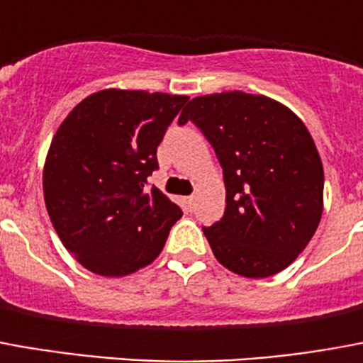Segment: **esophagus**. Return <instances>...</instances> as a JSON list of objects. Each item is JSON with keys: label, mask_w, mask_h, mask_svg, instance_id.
Wrapping results in <instances>:
<instances>
[{"label": "esophagus", "mask_w": 363, "mask_h": 363, "mask_svg": "<svg viewBox=\"0 0 363 363\" xmlns=\"http://www.w3.org/2000/svg\"><path fill=\"white\" fill-rule=\"evenodd\" d=\"M184 203H186V209L192 211L196 208V196H189V198H184Z\"/></svg>", "instance_id": "esophagus-1"}]
</instances>
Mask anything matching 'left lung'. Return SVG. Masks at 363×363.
Instances as JSON below:
<instances>
[{"instance_id": "left-lung-1", "label": "left lung", "mask_w": 363, "mask_h": 363, "mask_svg": "<svg viewBox=\"0 0 363 363\" xmlns=\"http://www.w3.org/2000/svg\"><path fill=\"white\" fill-rule=\"evenodd\" d=\"M216 150L225 213L203 235L217 262L242 277H271L296 259L323 211V165L304 123L265 96L221 92L184 107Z\"/></svg>"}]
</instances>
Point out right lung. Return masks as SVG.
I'll return each mask as SVG.
<instances>
[{
	"mask_svg": "<svg viewBox=\"0 0 363 363\" xmlns=\"http://www.w3.org/2000/svg\"><path fill=\"white\" fill-rule=\"evenodd\" d=\"M189 101L144 90H101L67 115L45 157L44 198L53 229L77 262L123 277L160 256L182 209L147 177L157 146Z\"/></svg>",
	"mask_w": 363,
	"mask_h": 363,
	"instance_id": "add662e5",
	"label": "right lung"
}]
</instances>
